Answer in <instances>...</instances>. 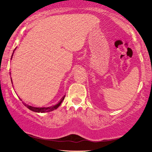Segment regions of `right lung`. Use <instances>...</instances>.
<instances>
[{"instance_id":"1","label":"right lung","mask_w":152,"mask_h":152,"mask_svg":"<svg viewBox=\"0 0 152 152\" xmlns=\"http://www.w3.org/2000/svg\"><path fill=\"white\" fill-rule=\"evenodd\" d=\"M15 50H16V48H15ZM14 52H13V54H14ZM13 54H12V56H13ZM64 97H65V95L61 97V99H60V100L59 101V102H58L57 104H55V105L51 106V107H32V106H30V105L24 103V102H23V104H24V105L26 106L27 108H28V109L31 110V111L37 112V113H45V112H50V111H53V110H55V109H57V108L59 107L60 105H61V102L64 99ZM20 100H22V99H20Z\"/></svg>"}]
</instances>
